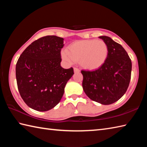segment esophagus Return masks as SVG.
Returning <instances> with one entry per match:
<instances>
[{"mask_svg": "<svg viewBox=\"0 0 147 147\" xmlns=\"http://www.w3.org/2000/svg\"><path fill=\"white\" fill-rule=\"evenodd\" d=\"M74 73H79V72L80 71V70L78 68L74 67Z\"/></svg>", "mask_w": 147, "mask_h": 147, "instance_id": "1", "label": "esophagus"}]
</instances>
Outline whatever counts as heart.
Here are the masks:
<instances>
[{"instance_id":"heart-1","label":"heart","mask_w":147,"mask_h":147,"mask_svg":"<svg viewBox=\"0 0 147 147\" xmlns=\"http://www.w3.org/2000/svg\"><path fill=\"white\" fill-rule=\"evenodd\" d=\"M108 55V47L102 40H86L74 42L68 47L67 52H62V57L71 63L80 62L88 70H95L105 63Z\"/></svg>"}]
</instances>
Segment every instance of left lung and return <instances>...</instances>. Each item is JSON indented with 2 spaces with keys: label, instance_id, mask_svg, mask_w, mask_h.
I'll use <instances>...</instances> for the list:
<instances>
[{
  "label": "left lung",
  "instance_id": "obj_1",
  "mask_svg": "<svg viewBox=\"0 0 147 147\" xmlns=\"http://www.w3.org/2000/svg\"><path fill=\"white\" fill-rule=\"evenodd\" d=\"M108 47L105 63L95 71H82L84 92L92 100L109 105L119 100L128 88L132 63L118 43L107 36H99Z\"/></svg>",
  "mask_w": 147,
  "mask_h": 147
}]
</instances>
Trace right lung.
I'll return each instance as SVG.
<instances>
[{
    "label": "right lung",
    "mask_w": 147,
    "mask_h": 147,
    "mask_svg": "<svg viewBox=\"0 0 147 147\" xmlns=\"http://www.w3.org/2000/svg\"><path fill=\"white\" fill-rule=\"evenodd\" d=\"M64 39L54 35L32 42L18 59L16 66L18 88L26 104L37 111L57 105L74 74L73 68L61 66Z\"/></svg>",
    "instance_id": "1"
}]
</instances>
